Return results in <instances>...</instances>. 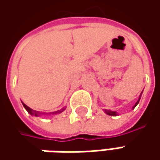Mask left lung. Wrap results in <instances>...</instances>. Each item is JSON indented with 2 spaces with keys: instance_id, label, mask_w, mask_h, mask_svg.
<instances>
[{
  "instance_id": "1",
  "label": "left lung",
  "mask_w": 160,
  "mask_h": 160,
  "mask_svg": "<svg viewBox=\"0 0 160 160\" xmlns=\"http://www.w3.org/2000/svg\"><path fill=\"white\" fill-rule=\"evenodd\" d=\"M141 96H142V93H141V95H140V97H139L138 101L136 102V103L134 104V106L132 107V109H133L134 108H135V107H136V106H137V104H138L139 102H140V99H141ZM104 112H105V113L107 114V115H109V116H118V113H117L116 111H111V110H108V109H105V110H104Z\"/></svg>"
}]
</instances>
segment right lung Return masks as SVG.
I'll return each mask as SVG.
<instances>
[{
  "mask_svg": "<svg viewBox=\"0 0 160 160\" xmlns=\"http://www.w3.org/2000/svg\"><path fill=\"white\" fill-rule=\"evenodd\" d=\"M22 104H23L24 108L27 109V111H28V113L30 114V115H32V116H35V117H39V116H42V115H56V114L61 113L62 111H64L65 110V108H61V109H59V110H57V111H54V112L45 113V112H40V111L33 110L31 108H29L28 106H27V105H26L25 103H23V102H22Z\"/></svg>",
  "mask_w": 160,
  "mask_h": 160,
  "instance_id": "add662e5",
  "label": "right lung"
}]
</instances>
